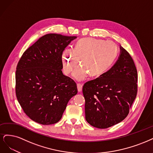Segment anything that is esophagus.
I'll list each match as a JSON object with an SVG mask.
<instances>
[{
  "instance_id": "34e87169",
  "label": "esophagus",
  "mask_w": 153,
  "mask_h": 153,
  "mask_svg": "<svg viewBox=\"0 0 153 153\" xmlns=\"http://www.w3.org/2000/svg\"><path fill=\"white\" fill-rule=\"evenodd\" d=\"M77 90H78V91H79V92L81 91L82 88V85H81V84L78 83V84H77Z\"/></svg>"
}]
</instances>
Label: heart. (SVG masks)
<instances>
[{"instance_id":"b5f03b06","label":"heart","mask_w":153,"mask_h":153,"mask_svg":"<svg viewBox=\"0 0 153 153\" xmlns=\"http://www.w3.org/2000/svg\"><path fill=\"white\" fill-rule=\"evenodd\" d=\"M117 56L115 44L111 41L94 38H82L79 40L73 50L66 49L62 53L63 71L70 74L78 63L73 77L78 81L91 77H98L105 73L114 62Z\"/></svg>"}]
</instances>
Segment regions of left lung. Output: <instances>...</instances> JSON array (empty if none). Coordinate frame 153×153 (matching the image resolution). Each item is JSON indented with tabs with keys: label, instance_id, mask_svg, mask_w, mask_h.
<instances>
[{
	"label": "left lung",
	"instance_id": "left-lung-1",
	"mask_svg": "<svg viewBox=\"0 0 153 153\" xmlns=\"http://www.w3.org/2000/svg\"><path fill=\"white\" fill-rule=\"evenodd\" d=\"M115 64L99 77L82 87L85 118L91 126L107 128L128 116L137 93V71L134 60L120 46Z\"/></svg>",
	"mask_w": 153,
	"mask_h": 153
}]
</instances>
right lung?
I'll use <instances>...</instances> for the list:
<instances>
[{"label": "right lung", "instance_id": "1", "mask_svg": "<svg viewBox=\"0 0 153 153\" xmlns=\"http://www.w3.org/2000/svg\"><path fill=\"white\" fill-rule=\"evenodd\" d=\"M76 38L46 34L28 48L18 63V101L27 116L39 124L60 121L68 101L77 93L75 81L62 71L63 51Z\"/></svg>", "mask_w": 153, "mask_h": 153}]
</instances>
